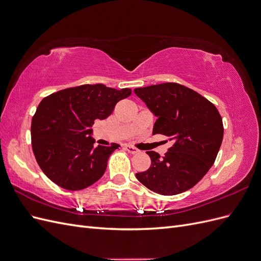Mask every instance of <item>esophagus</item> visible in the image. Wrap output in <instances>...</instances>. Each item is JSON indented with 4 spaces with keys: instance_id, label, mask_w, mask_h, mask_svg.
I'll use <instances>...</instances> for the list:
<instances>
[{
    "instance_id": "obj_1",
    "label": "esophagus",
    "mask_w": 261,
    "mask_h": 261,
    "mask_svg": "<svg viewBox=\"0 0 261 261\" xmlns=\"http://www.w3.org/2000/svg\"><path fill=\"white\" fill-rule=\"evenodd\" d=\"M125 149H126V151L132 153V154H135V153H138V152H139V150H138L137 148L133 147V146H130V145H126V146H125Z\"/></svg>"
}]
</instances>
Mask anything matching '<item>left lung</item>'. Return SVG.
<instances>
[{
	"mask_svg": "<svg viewBox=\"0 0 261 261\" xmlns=\"http://www.w3.org/2000/svg\"><path fill=\"white\" fill-rule=\"evenodd\" d=\"M134 92L156 117L153 135L162 134L173 143L162 158L154 151L147 152L151 165L136 173L137 179L160 195L188 191L206 175L222 144L223 123L218 109L198 92L176 83L136 88Z\"/></svg>",
	"mask_w": 261,
	"mask_h": 261,
	"instance_id": "8db88e82",
	"label": "left lung"
}]
</instances>
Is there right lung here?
<instances>
[{"label":"right lung","instance_id":"right-lung-1","mask_svg":"<svg viewBox=\"0 0 261 261\" xmlns=\"http://www.w3.org/2000/svg\"><path fill=\"white\" fill-rule=\"evenodd\" d=\"M102 84L82 85L45 97L31 120V146L39 167L53 183L81 191L105 174L115 149L93 147L91 126L113 112L118 101L130 96Z\"/></svg>","mask_w":261,"mask_h":261}]
</instances>
